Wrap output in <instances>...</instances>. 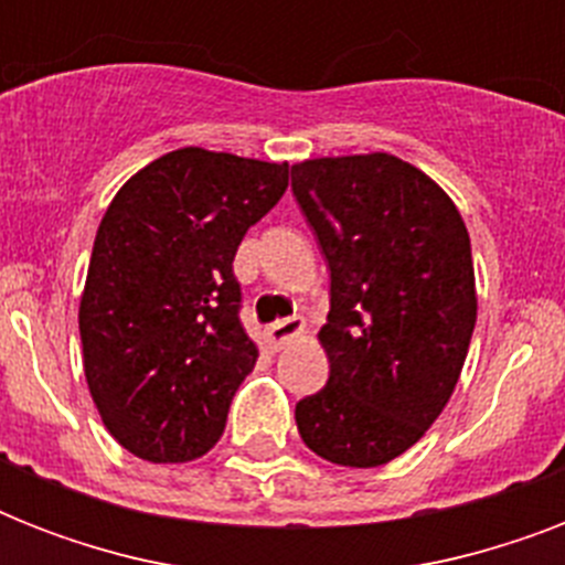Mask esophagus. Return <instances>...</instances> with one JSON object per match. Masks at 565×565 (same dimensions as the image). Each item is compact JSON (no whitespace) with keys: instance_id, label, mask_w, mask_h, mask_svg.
I'll return each instance as SVG.
<instances>
[{"instance_id":"obj_1","label":"esophagus","mask_w":565,"mask_h":565,"mask_svg":"<svg viewBox=\"0 0 565 565\" xmlns=\"http://www.w3.org/2000/svg\"><path fill=\"white\" fill-rule=\"evenodd\" d=\"M301 334H305V319L301 317L278 319V322L264 328V343L269 352H281L284 345L292 343V340H299Z\"/></svg>"}]
</instances>
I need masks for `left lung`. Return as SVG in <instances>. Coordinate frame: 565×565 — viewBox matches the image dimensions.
<instances>
[{"label":"left lung","mask_w":565,"mask_h":565,"mask_svg":"<svg viewBox=\"0 0 565 565\" xmlns=\"http://www.w3.org/2000/svg\"><path fill=\"white\" fill-rule=\"evenodd\" d=\"M292 193L331 269L319 331L331 375L296 404L313 455L372 469L416 446L455 393L475 319V266L457 204L386 152L292 163Z\"/></svg>","instance_id":"obj_1"}]
</instances>
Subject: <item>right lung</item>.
<instances>
[{
  "instance_id": "add662e5",
  "label": "right lung",
  "mask_w": 565,
  "mask_h": 565,
  "mask_svg": "<svg viewBox=\"0 0 565 565\" xmlns=\"http://www.w3.org/2000/svg\"><path fill=\"white\" fill-rule=\"evenodd\" d=\"M287 181V163L184 146L137 170L102 216L78 301L84 377L140 460L188 463L222 437L257 363L231 264Z\"/></svg>"
}]
</instances>
